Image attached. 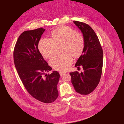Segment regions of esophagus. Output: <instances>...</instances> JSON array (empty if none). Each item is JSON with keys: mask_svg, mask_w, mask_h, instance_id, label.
I'll list each match as a JSON object with an SVG mask.
<instances>
[{"mask_svg": "<svg viewBox=\"0 0 124 124\" xmlns=\"http://www.w3.org/2000/svg\"><path fill=\"white\" fill-rule=\"evenodd\" d=\"M59 74H60L61 76H63V75H64L65 74V73L63 72H59Z\"/></svg>", "mask_w": 124, "mask_h": 124, "instance_id": "34e87169", "label": "esophagus"}]
</instances>
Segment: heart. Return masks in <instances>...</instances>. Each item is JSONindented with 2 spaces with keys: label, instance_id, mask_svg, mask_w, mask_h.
I'll return each instance as SVG.
<instances>
[{
  "label": "heart",
  "instance_id": "1",
  "mask_svg": "<svg viewBox=\"0 0 124 124\" xmlns=\"http://www.w3.org/2000/svg\"><path fill=\"white\" fill-rule=\"evenodd\" d=\"M51 39L44 38L39 43V49L44 58L50 59L54 55L55 44L62 43L63 53L53 57L50 61L54 69L65 71L72 65L73 58H79L82 54L84 40L83 36L68 26H61L52 31Z\"/></svg>",
  "mask_w": 124,
  "mask_h": 124
}]
</instances>
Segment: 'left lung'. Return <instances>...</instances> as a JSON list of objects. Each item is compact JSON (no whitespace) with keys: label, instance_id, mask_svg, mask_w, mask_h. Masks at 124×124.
Instances as JSON below:
<instances>
[{"label":"left lung","instance_id":"obj_1","mask_svg":"<svg viewBox=\"0 0 124 124\" xmlns=\"http://www.w3.org/2000/svg\"><path fill=\"white\" fill-rule=\"evenodd\" d=\"M73 22L81 31L84 40L82 54L75 67H82L84 71L80 73L77 71L70 72L71 82L77 93L87 95L93 92L100 82L102 73L103 51L98 37L88 24L78 21Z\"/></svg>","mask_w":124,"mask_h":124}]
</instances>
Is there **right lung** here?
I'll list each match as a JSON object with an SVG mask.
<instances>
[{
    "label": "right lung",
    "mask_w": 124,
    "mask_h": 124,
    "mask_svg": "<svg viewBox=\"0 0 124 124\" xmlns=\"http://www.w3.org/2000/svg\"><path fill=\"white\" fill-rule=\"evenodd\" d=\"M45 29L41 28L23 31L19 36L14 51L17 73L28 92L41 102L49 103L58 96L57 86L60 74L52 70L38 49V44Z\"/></svg>",
    "instance_id": "add662e5"
}]
</instances>
